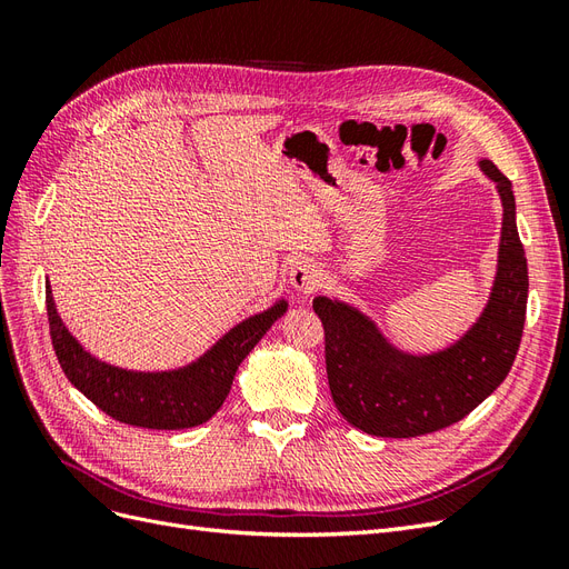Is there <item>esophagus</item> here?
Here are the masks:
<instances>
[{"instance_id": "34e87169", "label": "esophagus", "mask_w": 569, "mask_h": 569, "mask_svg": "<svg viewBox=\"0 0 569 569\" xmlns=\"http://www.w3.org/2000/svg\"><path fill=\"white\" fill-rule=\"evenodd\" d=\"M289 280H291V287H295L297 291H301V295H311V291L320 284L322 272H320V268L313 261H308V258H301V261H297L295 266H291Z\"/></svg>"}]
</instances>
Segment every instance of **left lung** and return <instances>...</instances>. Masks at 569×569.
<instances>
[{
	"label": "left lung",
	"instance_id": "8db88e82",
	"mask_svg": "<svg viewBox=\"0 0 569 569\" xmlns=\"http://www.w3.org/2000/svg\"><path fill=\"white\" fill-rule=\"evenodd\" d=\"M479 166L503 201L501 249L485 313L453 347L410 356L393 349L356 308L327 297L313 301L325 327V366L335 406L366 435L408 439L439 432L485 401L518 356L529 274L515 222V194L491 161Z\"/></svg>",
	"mask_w": 569,
	"mask_h": 569
}]
</instances>
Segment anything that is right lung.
Returning <instances> with one entry per match:
<instances>
[{
  "label": "right lung",
  "instance_id": "add662e5",
  "mask_svg": "<svg viewBox=\"0 0 569 569\" xmlns=\"http://www.w3.org/2000/svg\"><path fill=\"white\" fill-rule=\"evenodd\" d=\"M287 311L274 303L222 337L197 363L173 372H130L101 363L66 330L47 284L51 347L76 389L118 422L144 429H187L211 420L228 399L234 372L270 325Z\"/></svg>",
  "mask_w": 569,
  "mask_h": 569
}]
</instances>
